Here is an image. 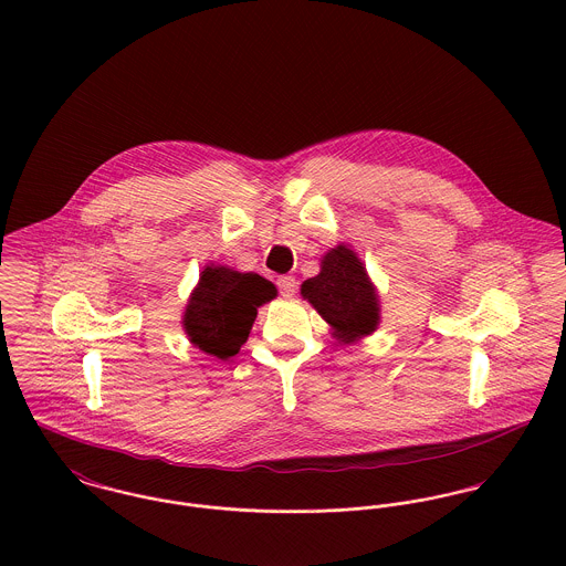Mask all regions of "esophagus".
Segmentation results:
<instances>
[{"label":"esophagus","mask_w":566,"mask_h":566,"mask_svg":"<svg viewBox=\"0 0 566 566\" xmlns=\"http://www.w3.org/2000/svg\"><path fill=\"white\" fill-rule=\"evenodd\" d=\"M276 285H279L281 294L287 296V298L294 296V292H296V279H294V276H287V274H285V276H279V279H276Z\"/></svg>","instance_id":"34e87169"}]
</instances>
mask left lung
Returning a JSON list of instances; mask_svg holds the SVG:
<instances>
[{
  "mask_svg": "<svg viewBox=\"0 0 566 566\" xmlns=\"http://www.w3.org/2000/svg\"><path fill=\"white\" fill-rule=\"evenodd\" d=\"M301 296L331 326L339 344H353L377 331L381 303L364 261L346 243H337L321 259V272L301 285Z\"/></svg>",
  "mask_w": 566,
  "mask_h": 566,
  "instance_id": "8db88e82",
  "label": "left lung"
}]
</instances>
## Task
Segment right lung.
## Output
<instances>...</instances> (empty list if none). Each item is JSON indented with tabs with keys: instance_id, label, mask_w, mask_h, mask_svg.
I'll use <instances>...</instances> for the list:
<instances>
[{
	"instance_id": "obj_1",
	"label": "right lung",
	"mask_w": 566,
	"mask_h": 566,
	"mask_svg": "<svg viewBox=\"0 0 566 566\" xmlns=\"http://www.w3.org/2000/svg\"><path fill=\"white\" fill-rule=\"evenodd\" d=\"M272 298H276L274 283L256 272L209 263L189 294L182 328L196 348L218 359H229L240 353L248 339L256 310Z\"/></svg>"
}]
</instances>
